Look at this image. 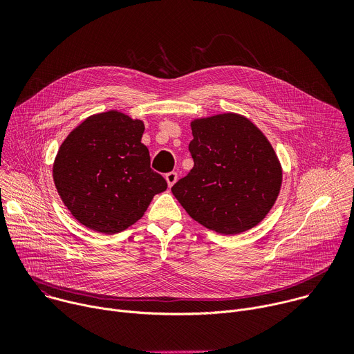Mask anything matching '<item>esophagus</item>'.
Instances as JSON below:
<instances>
[{
  "instance_id": "esophagus-1",
  "label": "esophagus",
  "mask_w": 354,
  "mask_h": 354,
  "mask_svg": "<svg viewBox=\"0 0 354 354\" xmlns=\"http://www.w3.org/2000/svg\"><path fill=\"white\" fill-rule=\"evenodd\" d=\"M165 179H167V182H168V186L171 187L176 180H178V174L176 172H168L167 175H165Z\"/></svg>"
}]
</instances>
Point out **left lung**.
<instances>
[{
	"label": "left lung",
	"mask_w": 354,
	"mask_h": 354,
	"mask_svg": "<svg viewBox=\"0 0 354 354\" xmlns=\"http://www.w3.org/2000/svg\"><path fill=\"white\" fill-rule=\"evenodd\" d=\"M192 134L194 165L172 186L187 214L224 235L259 224L281 186V167L268 138L234 113L194 120Z\"/></svg>",
	"instance_id": "8db88e82"
}]
</instances>
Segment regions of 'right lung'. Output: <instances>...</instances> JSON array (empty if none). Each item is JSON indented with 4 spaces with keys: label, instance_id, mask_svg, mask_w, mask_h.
<instances>
[{
    "label": "right lung",
    "instance_id": "obj_1",
    "mask_svg": "<svg viewBox=\"0 0 354 354\" xmlns=\"http://www.w3.org/2000/svg\"><path fill=\"white\" fill-rule=\"evenodd\" d=\"M141 120L116 112L88 118L62 144L53 165L57 192L85 227L116 234L142 217L167 180L151 169Z\"/></svg>",
    "mask_w": 354,
    "mask_h": 354
}]
</instances>
